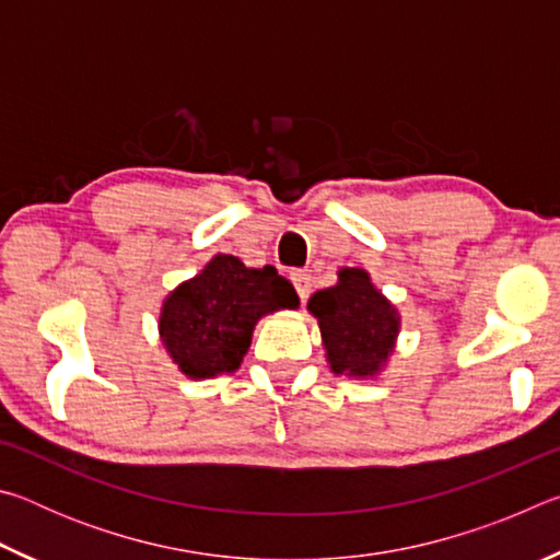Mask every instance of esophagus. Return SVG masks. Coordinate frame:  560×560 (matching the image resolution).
<instances>
[{"label": "esophagus", "instance_id": "1", "mask_svg": "<svg viewBox=\"0 0 560 560\" xmlns=\"http://www.w3.org/2000/svg\"><path fill=\"white\" fill-rule=\"evenodd\" d=\"M291 283H293V289H296L299 299L306 301L308 293H311V273L303 271V269L291 271Z\"/></svg>", "mask_w": 560, "mask_h": 560}]
</instances>
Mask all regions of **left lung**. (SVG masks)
I'll use <instances>...</instances> for the list:
<instances>
[{
  "label": "left lung",
  "instance_id": "8db88e82",
  "mask_svg": "<svg viewBox=\"0 0 560 560\" xmlns=\"http://www.w3.org/2000/svg\"><path fill=\"white\" fill-rule=\"evenodd\" d=\"M318 318L328 363L338 375H373L390 355L397 316L363 269H340L338 283L308 301Z\"/></svg>",
  "mask_w": 560,
  "mask_h": 560
}]
</instances>
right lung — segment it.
<instances>
[{
    "instance_id": "1",
    "label": "right lung",
    "mask_w": 560,
    "mask_h": 560,
    "mask_svg": "<svg viewBox=\"0 0 560 560\" xmlns=\"http://www.w3.org/2000/svg\"><path fill=\"white\" fill-rule=\"evenodd\" d=\"M296 306V291L277 269H249L232 254H220L170 293L160 314V336L183 373H234L249 350L257 320Z\"/></svg>"
}]
</instances>
